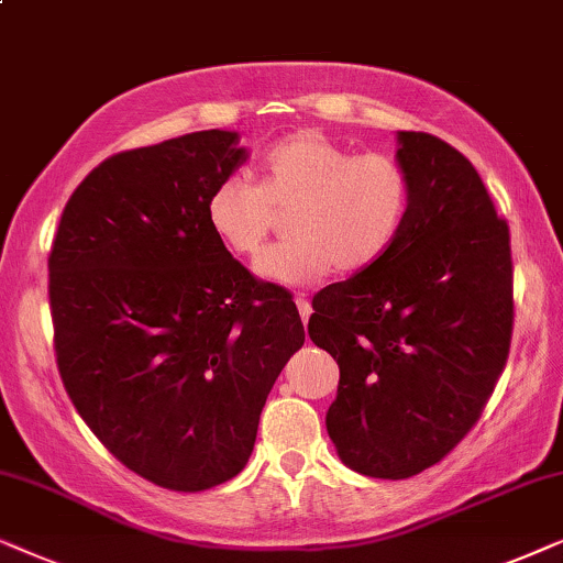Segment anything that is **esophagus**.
<instances>
[{"label": "esophagus", "mask_w": 563, "mask_h": 563, "mask_svg": "<svg viewBox=\"0 0 563 563\" xmlns=\"http://www.w3.org/2000/svg\"><path fill=\"white\" fill-rule=\"evenodd\" d=\"M296 306H298V313H301V321L306 324V321H309V317H311V303L306 301L303 296H298L296 298Z\"/></svg>", "instance_id": "34e87169"}]
</instances>
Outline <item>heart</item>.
<instances>
[{
    "mask_svg": "<svg viewBox=\"0 0 563 563\" xmlns=\"http://www.w3.org/2000/svg\"><path fill=\"white\" fill-rule=\"evenodd\" d=\"M260 183L223 177L206 219L239 257L260 254L277 213L294 239L269 246L257 275L280 286H311L340 267L363 273L391 252L409 213V177L394 156L352 154L319 131L275 141L260 159Z\"/></svg>",
    "mask_w": 563,
    "mask_h": 563,
    "instance_id": "1",
    "label": "heart"
}]
</instances>
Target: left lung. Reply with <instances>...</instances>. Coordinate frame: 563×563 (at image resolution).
<instances>
[{
	"label": "left lung",
	"instance_id": "left-lung-1",
	"mask_svg": "<svg viewBox=\"0 0 563 563\" xmlns=\"http://www.w3.org/2000/svg\"><path fill=\"white\" fill-rule=\"evenodd\" d=\"M409 213L376 267L313 296L309 336L340 365L327 432L344 466L409 478L482 417L512 336L507 221L466 156L396 133Z\"/></svg>",
	"mask_w": 563,
	"mask_h": 563
}]
</instances>
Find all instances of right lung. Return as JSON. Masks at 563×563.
Returning a JSON list of instances; mask_svg holds the SVG:
<instances>
[{
	"instance_id": "right-lung-1",
	"label": "right lung",
	"mask_w": 563,
	"mask_h": 563,
	"mask_svg": "<svg viewBox=\"0 0 563 563\" xmlns=\"http://www.w3.org/2000/svg\"><path fill=\"white\" fill-rule=\"evenodd\" d=\"M246 156L221 129L110 156L51 246L66 394L123 466L172 492L246 466L269 388L306 340L288 290L254 280L208 227V195Z\"/></svg>"
}]
</instances>
